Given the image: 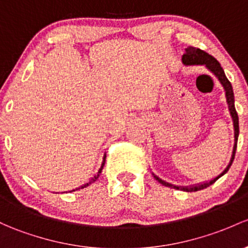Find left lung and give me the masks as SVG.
<instances>
[{"mask_svg": "<svg viewBox=\"0 0 248 248\" xmlns=\"http://www.w3.org/2000/svg\"><path fill=\"white\" fill-rule=\"evenodd\" d=\"M182 61L185 65H206V67L208 68V70L212 71L213 73L217 77V79H219L221 84H222L223 89H225V91H226V98H227L228 108H230V112H231L232 118H233V123H234L233 154H232V158H231L230 164H228L227 168H226V169L221 172L219 176L213 178V180L209 181V182L202 183V185L193 186V187H182L181 188V187H176V186L169 185V183L164 182V181H162L161 178H158L154 175V177H155L156 180L161 183V185L166 186V187H174L175 189H181V190H185V191H198V190H201V189H204V188L209 187V186H212L213 183L217 180V178H220L222 175H225L226 172L228 171V169L231 168L232 163H233L234 156H235L236 144H238V137H239V117H238V113H236L235 106H234L233 89H232L231 82L227 79V77H226L225 72H223L222 67H221L219 61L215 59L214 57H212V55L208 54L207 52H204V50H202L200 48H196V47H188V48H186V53L183 54Z\"/></svg>", "mask_w": 248, "mask_h": 248, "instance_id": "left-lung-1", "label": "left lung"}]
</instances>
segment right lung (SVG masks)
<instances>
[{
  "label": "right lung",
  "instance_id": "add662e5",
  "mask_svg": "<svg viewBox=\"0 0 248 248\" xmlns=\"http://www.w3.org/2000/svg\"><path fill=\"white\" fill-rule=\"evenodd\" d=\"M105 158H106V155H105V156H104V161H103V164H102V167H100V169H99V170H98L97 175H94V177H92V178H91V180H90V181H89V182H87V183H85V185H82V186H81V187H79L78 189H82V188L87 187V186H90V185H91V183H93V182H94V181H95V180H97V178H98V177H99L100 172H102V170H103V167H104V164H105ZM76 190H77V189H76ZM72 191H74V190H72Z\"/></svg>",
  "mask_w": 248,
  "mask_h": 248
}]
</instances>
